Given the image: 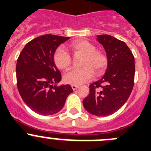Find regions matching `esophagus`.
Masks as SVG:
<instances>
[{"label":"esophagus","instance_id":"34e87169","mask_svg":"<svg viewBox=\"0 0 151 151\" xmlns=\"http://www.w3.org/2000/svg\"><path fill=\"white\" fill-rule=\"evenodd\" d=\"M71 88H72V89L74 91V90L77 89V88H79V86H77V85H71Z\"/></svg>","mask_w":151,"mask_h":151}]
</instances>
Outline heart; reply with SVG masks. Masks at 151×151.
I'll list each match as a JSON object with an SVG mask.
<instances>
[{
  "label": "heart",
  "mask_w": 151,
  "mask_h": 151,
  "mask_svg": "<svg viewBox=\"0 0 151 151\" xmlns=\"http://www.w3.org/2000/svg\"><path fill=\"white\" fill-rule=\"evenodd\" d=\"M74 55H82V66L80 69H72L65 74L64 81L72 85H81L91 80L95 74L102 75L108 66L106 55L97 50L96 47L88 41H74L70 45ZM54 63L58 68L65 70L71 65V57L63 47L56 49L53 55Z\"/></svg>",
  "instance_id": "b5f03b06"
}]
</instances>
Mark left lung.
<instances>
[{
    "label": "left lung",
    "instance_id": "1",
    "mask_svg": "<svg viewBox=\"0 0 151 151\" xmlns=\"http://www.w3.org/2000/svg\"><path fill=\"white\" fill-rule=\"evenodd\" d=\"M108 58V66L101 80L89 86V95L83 101L85 109L96 116L112 115L130 95L135 77V60L126 43L109 35H98Z\"/></svg>",
    "mask_w": 151,
    "mask_h": 151
}]
</instances>
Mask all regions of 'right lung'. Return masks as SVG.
I'll return each mask as SVG.
<instances>
[{"label":"right lung","instance_id":"right-lung-1","mask_svg":"<svg viewBox=\"0 0 151 151\" xmlns=\"http://www.w3.org/2000/svg\"><path fill=\"white\" fill-rule=\"evenodd\" d=\"M69 39L51 34L39 36L27 44L17 60L19 94L28 107L39 115L60 112L73 92L70 85L56 86L61 80V73L53 60L56 48Z\"/></svg>","mask_w":151,"mask_h":151}]
</instances>
